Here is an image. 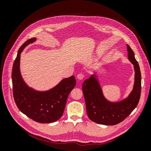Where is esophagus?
<instances>
[{"label":"esophagus","mask_w":151,"mask_h":151,"mask_svg":"<svg viewBox=\"0 0 151 151\" xmlns=\"http://www.w3.org/2000/svg\"><path fill=\"white\" fill-rule=\"evenodd\" d=\"M84 74H82V73H80V74H79L77 76V79H79V80H82V79H83L84 78Z\"/></svg>","instance_id":"esophagus-1"}]
</instances>
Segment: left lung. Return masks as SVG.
Listing matches in <instances>:
<instances>
[{
    "mask_svg": "<svg viewBox=\"0 0 151 151\" xmlns=\"http://www.w3.org/2000/svg\"><path fill=\"white\" fill-rule=\"evenodd\" d=\"M127 45L128 57L135 69V83L133 91L127 98L118 103H111L104 98L101 87L94 75L84 81L83 91L89 119L98 124L115 125L129 116L137 107L141 93V73L135 54Z\"/></svg>",
    "mask_w": 151,
    "mask_h": 151,
    "instance_id": "left-lung-1",
    "label": "left lung"
}]
</instances>
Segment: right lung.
Returning <instances> with one entry per match:
<instances>
[{
	"label": "right lung",
	"mask_w": 151,
	"mask_h": 151,
	"mask_svg": "<svg viewBox=\"0 0 151 151\" xmlns=\"http://www.w3.org/2000/svg\"><path fill=\"white\" fill-rule=\"evenodd\" d=\"M35 41V38L28 40L18 50L12 70L13 96L18 109L31 119L38 123H52L62 116L68 96L75 87L76 81L74 76H71L45 92L29 88L20 74V57L27 45Z\"/></svg>",
	"instance_id": "obj_1"
}]
</instances>
